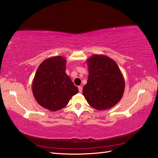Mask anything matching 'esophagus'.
<instances>
[{
	"instance_id": "esophagus-1",
	"label": "esophagus",
	"mask_w": 158,
	"mask_h": 158,
	"mask_svg": "<svg viewBox=\"0 0 158 158\" xmlns=\"http://www.w3.org/2000/svg\"><path fill=\"white\" fill-rule=\"evenodd\" d=\"M78 90H79V92H80V93H82V86H78Z\"/></svg>"
}]
</instances>
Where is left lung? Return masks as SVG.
<instances>
[{
	"mask_svg": "<svg viewBox=\"0 0 158 158\" xmlns=\"http://www.w3.org/2000/svg\"><path fill=\"white\" fill-rule=\"evenodd\" d=\"M89 76L82 93L90 106L97 110L115 106L123 96L124 76L113 59L104 55H93L86 60Z\"/></svg>",
	"mask_w": 158,
	"mask_h": 158,
	"instance_id": "1",
	"label": "left lung"
}]
</instances>
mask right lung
Returning <instances> with one entry per match:
<instances>
[{
  "label": "right lung",
  "instance_id": "right-lung-1",
  "mask_svg": "<svg viewBox=\"0 0 158 158\" xmlns=\"http://www.w3.org/2000/svg\"><path fill=\"white\" fill-rule=\"evenodd\" d=\"M66 59L62 56L49 57L41 63L31 84L37 103L47 110L55 111L65 107L78 93L65 73Z\"/></svg>",
  "mask_w": 158,
  "mask_h": 158
}]
</instances>
